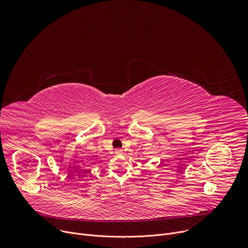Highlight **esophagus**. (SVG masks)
Here are the masks:
<instances>
[{"label":"esophagus","mask_w":248,"mask_h":248,"mask_svg":"<svg viewBox=\"0 0 248 248\" xmlns=\"http://www.w3.org/2000/svg\"><path fill=\"white\" fill-rule=\"evenodd\" d=\"M115 153L117 154V155H122V154H124V152H123V150H121V149H116V151H115Z\"/></svg>","instance_id":"obj_1"}]
</instances>
